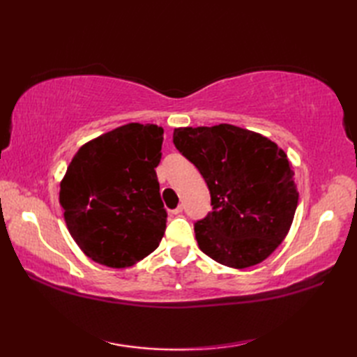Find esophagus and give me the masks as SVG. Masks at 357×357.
I'll list each match as a JSON object with an SVG mask.
<instances>
[{
    "label": "esophagus",
    "instance_id": "esophagus-1",
    "mask_svg": "<svg viewBox=\"0 0 357 357\" xmlns=\"http://www.w3.org/2000/svg\"><path fill=\"white\" fill-rule=\"evenodd\" d=\"M183 211H184V206H183V204H181V206H178L176 208L172 210V213L173 215H181V213H183Z\"/></svg>",
    "mask_w": 357,
    "mask_h": 357
}]
</instances>
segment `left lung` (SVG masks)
<instances>
[{
    "instance_id": "8db88e82",
    "label": "left lung",
    "mask_w": 357,
    "mask_h": 357,
    "mask_svg": "<svg viewBox=\"0 0 357 357\" xmlns=\"http://www.w3.org/2000/svg\"><path fill=\"white\" fill-rule=\"evenodd\" d=\"M173 142L206 179L213 210L195 224L198 245L230 268H248L290 231L299 192L285 151L231 124L178 127Z\"/></svg>"
}]
</instances>
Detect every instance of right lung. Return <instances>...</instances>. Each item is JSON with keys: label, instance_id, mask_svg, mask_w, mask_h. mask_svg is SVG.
Segmentation results:
<instances>
[{"label": "right lung", "instance_id": "1", "mask_svg": "<svg viewBox=\"0 0 357 357\" xmlns=\"http://www.w3.org/2000/svg\"><path fill=\"white\" fill-rule=\"evenodd\" d=\"M164 128L130 123L86 142L59 184L70 236L96 264L127 268L158 248L165 231L155 167Z\"/></svg>", "mask_w": 357, "mask_h": 357}]
</instances>
